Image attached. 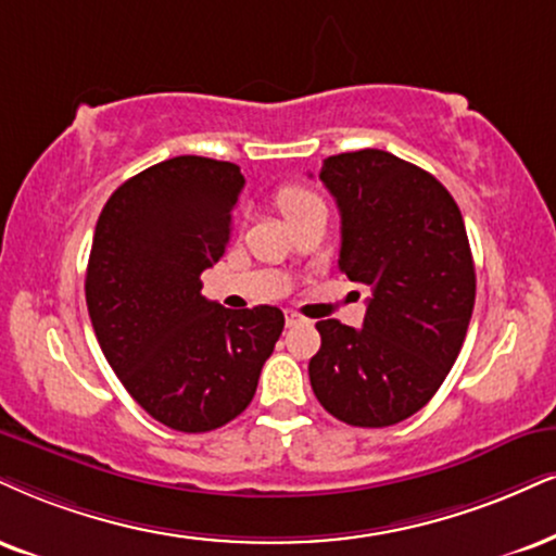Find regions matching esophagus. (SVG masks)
Masks as SVG:
<instances>
[{"label": "esophagus", "instance_id": "obj_1", "mask_svg": "<svg viewBox=\"0 0 556 556\" xmlns=\"http://www.w3.org/2000/svg\"><path fill=\"white\" fill-rule=\"evenodd\" d=\"M304 317H301L299 312H293V309H286V325L289 327H299V325H304Z\"/></svg>", "mask_w": 556, "mask_h": 556}]
</instances>
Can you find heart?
Wrapping results in <instances>:
<instances>
[{"label": "heart", "instance_id": "1", "mask_svg": "<svg viewBox=\"0 0 556 556\" xmlns=\"http://www.w3.org/2000/svg\"><path fill=\"white\" fill-rule=\"evenodd\" d=\"M317 205H321L319 198L314 195L312 190L301 188V185H286V188L278 193V208L286 218H293L296 214H301V211L317 208Z\"/></svg>", "mask_w": 556, "mask_h": 556}]
</instances>
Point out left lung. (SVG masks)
I'll list each match as a JSON object with an SVG mask.
<instances>
[{
	"mask_svg": "<svg viewBox=\"0 0 556 556\" xmlns=\"http://www.w3.org/2000/svg\"><path fill=\"white\" fill-rule=\"evenodd\" d=\"M319 180L340 208V270L368 289L363 327L317 321L309 381L355 428H387L433 400L475 309L467 226L433 175L381 149L327 156Z\"/></svg>",
	"mask_w": 556,
	"mask_h": 556,
	"instance_id": "left-lung-1",
	"label": "left lung"
}]
</instances>
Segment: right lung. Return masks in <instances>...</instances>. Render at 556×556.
<instances>
[{
    "label": "right lung",
    "mask_w": 556,
    "mask_h": 556,
    "mask_svg": "<svg viewBox=\"0 0 556 556\" xmlns=\"http://www.w3.org/2000/svg\"><path fill=\"white\" fill-rule=\"evenodd\" d=\"M242 188L237 164L175 156L123 182L94 226L85 293L102 353L126 392L180 433L244 413L286 325L278 306L224 309L201 293Z\"/></svg>",
    "instance_id": "1"
}]
</instances>
